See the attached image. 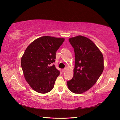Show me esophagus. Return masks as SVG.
Listing matches in <instances>:
<instances>
[{"label":"esophagus","mask_w":120,"mask_h":120,"mask_svg":"<svg viewBox=\"0 0 120 120\" xmlns=\"http://www.w3.org/2000/svg\"><path fill=\"white\" fill-rule=\"evenodd\" d=\"M66 70H67V68H65L64 69H63V70H62V72H64V71H66Z\"/></svg>","instance_id":"esophagus-1"}]
</instances>
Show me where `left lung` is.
Segmentation results:
<instances>
[{
  "mask_svg": "<svg viewBox=\"0 0 120 120\" xmlns=\"http://www.w3.org/2000/svg\"><path fill=\"white\" fill-rule=\"evenodd\" d=\"M68 41L74 49L75 64L73 78L67 82V85L71 92L81 94L91 88L102 74L104 57L88 38L79 35Z\"/></svg>",
  "mask_w": 120,
  "mask_h": 120,
  "instance_id": "1",
  "label": "left lung"
}]
</instances>
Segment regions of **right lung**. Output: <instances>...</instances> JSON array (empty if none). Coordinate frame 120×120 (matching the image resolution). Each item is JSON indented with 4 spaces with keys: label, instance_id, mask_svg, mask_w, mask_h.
Segmentation results:
<instances>
[{
    "label": "right lung",
    "instance_id": "obj_1",
    "mask_svg": "<svg viewBox=\"0 0 120 120\" xmlns=\"http://www.w3.org/2000/svg\"><path fill=\"white\" fill-rule=\"evenodd\" d=\"M64 41V38L44 36L34 40L25 49L21 66L25 80L35 91L45 94L53 88L60 72L52 64Z\"/></svg>",
    "mask_w": 120,
    "mask_h": 120
}]
</instances>
